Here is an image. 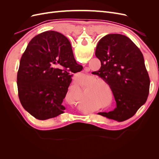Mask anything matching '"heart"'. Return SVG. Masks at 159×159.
Returning a JSON list of instances; mask_svg holds the SVG:
<instances>
[{
  "instance_id": "obj_1",
  "label": "heart",
  "mask_w": 159,
  "mask_h": 159,
  "mask_svg": "<svg viewBox=\"0 0 159 159\" xmlns=\"http://www.w3.org/2000/svg\"><path fill=\"white\" fill-rule=\"evenodd\" d=\"M96 82H102L105 84V85H107L108 86L109 89H110V86L107 84V81H105L103 80L102 79H98V80H93V83H96ZM91 91H92V93L96 96H98L100 99H103V102H106L107 97L108 96V91L107 89L105 88V87L102 85H100L99 84H96L93 85L92 87H91Z\"/></svg>"
}]
</instances>
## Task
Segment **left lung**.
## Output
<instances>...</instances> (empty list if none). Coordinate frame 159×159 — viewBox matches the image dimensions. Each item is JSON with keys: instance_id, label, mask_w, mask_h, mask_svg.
Returning a JSON list of instances; mask_svg holds the SVG:
<instances>
[{"instance_id": "obj_1", "label": "left lung", "mask_w": 159, "mask_h": 159, "mask_svg": "<svg viewBox=\"0 0 159 159\" xmlns=\"http://www.w3.org/2000/svg\"><path fill=\"white\" fill-rule=\"evenodd\" d=\"M95 56L101 68L92 74L107 81L117 103L112 111L98 114L117 121L132 117L146 102L150 87L141 52L126 36L110 34L99 41Z\"/></svg>"}]
</instances>
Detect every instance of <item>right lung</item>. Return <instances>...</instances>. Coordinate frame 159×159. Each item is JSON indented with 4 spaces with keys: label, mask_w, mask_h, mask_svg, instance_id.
<instances>
[{
    "label": "right lung",
    "mask_w": 159,
    "mask_h": 159,
    "mask_svg": "<svg viewBox=\"0 0 159 159\" xmlns=\"http://www.w3.org/2000/svg\"><path fill=\"white\" fill-rule=\"evenodd\" d=\"M82 69L63 34L47 31L34 37L22 56L17 74L22 107L39 120L64 113L61 103L72 80L71 73Z\"/></svg>",
    "instance_id": "add662e5"
}]
</instances>
